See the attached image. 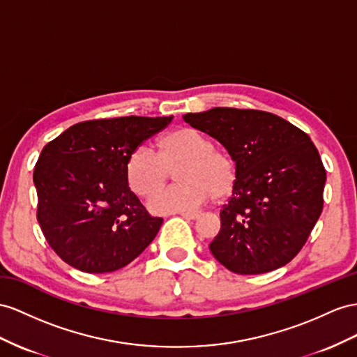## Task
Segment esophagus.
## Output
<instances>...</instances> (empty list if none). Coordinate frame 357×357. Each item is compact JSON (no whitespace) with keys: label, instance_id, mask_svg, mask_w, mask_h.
<instances>
[{"label":"esophagus","instance_id":"34e87169","mask_svg":"<svg viewBox=\"0 0 357 357\" xmlns=\"http://www.w3.org/2000/svg\"><path fill=\"white\" fill-rule=\"evenodd\" d=\"M181 215L187 218V220H196V218H199V214L195 213H181Z\"/></svg>","mask_w":357,"mask_h":357}]
</instances>
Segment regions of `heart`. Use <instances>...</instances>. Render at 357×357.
<instances>
[{"label": "heart", "instance_id": "obj_1", "mask_svg": "<svg viewBox=\"0 0 357 357\" xmlns=\"http://www.w3.org/2000/svg\"><path fill=\"white\" fill-rule=\"evenodd\" d=\"M158 153L146 144L139 146L126 162V179L140 197H151L176 171L180 184L151 199L155 213H185L229 197L236 187L238 172L229 153L215 149L208 135L193 128L162 137Z\"/></svg>", "mask_w": 357, "mask_h": 357}]
</instances>
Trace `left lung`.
<instances>
[{
	"mask_svg": "<svg viewBox=\"0 0 357 357\" xmlns=\"http://www.w3.org/2000/svg\"><path fill=\"white\" fill-rule=\"evenodd\" d=\"M184 121L220 142L238 179L220 209L214 258L236 274H262L297 257L323 211L326 169L309 135L261 109L217 107Z\"/></svg>",
	"mask_w": 357,
	"mask_h": 357,
	"instance_id": "obj_1",
	"label": "left lung"
}]
</instances>
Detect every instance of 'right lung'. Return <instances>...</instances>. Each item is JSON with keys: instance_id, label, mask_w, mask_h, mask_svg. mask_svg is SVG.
<instances>
[{"instance_id": "add662e5", "label": "right lung", "mask_w": 357, "mask_h": 357, "mask_svg": "<svg viewBox=\"0 0 357 357\" xmlns=\"http://www.w3.org/2000/svg\"><path fill=\"white\" fill-rule=\"evenodd\" d=\"M172 117H114L79 122L50 142L36 162L38 222L59 257L79 271L109 273L148 248L162 225L126 179L134 149Z\"/></svg>"}]
</instances>
